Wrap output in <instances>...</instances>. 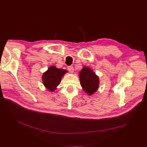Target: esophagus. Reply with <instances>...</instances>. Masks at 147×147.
Masks as SVG:
<instances>
[{
  "label": "esophagus",
  "mask_w": 147,
  "mask_h": 147,
  "mask_svg": "<svg viewBox=\"0 0 147 147\" xmlns=\"http://www.w3.org/2000/svg\"><path fill=\"white\" fill-rule=\"evenodd\" d=\"M67 70L69 72H71V73H73L74 72V67L72 66V65H70V66L67 67Z\"/></svg>",
  "instance_id": "34e87169"
}]
</instances>
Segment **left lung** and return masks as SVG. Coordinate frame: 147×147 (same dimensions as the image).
Masks as SVG:
<instances>
[{
	"instance_id": "left-lung-1",
	"label": "left lung",
	"mask_w": 147,
	"mask_h": 147,
	"mask_svg": "<svg viewBox=\"0 0 147 147\" xmlns=\"http://www.w3.org/2000/svg\"><path fill=\"white\" fill-rule=\"evenodd\" d=\"M80 80L83 89L88 95L97 90L99 85L98 77L89 67H84L79 73Z\"/></svg>"
}]
</instances>
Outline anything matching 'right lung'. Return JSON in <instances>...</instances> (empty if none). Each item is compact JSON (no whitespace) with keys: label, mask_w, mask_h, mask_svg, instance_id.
Segmentation results:
<instances>
[{"label":"right lung","mask_w":147,"mask_h":147,"mask_svg":"<svg viewBox=\"0 0 147 147\" xmlns=\"http://www.w3.org/2000/svg\"><path fill=\"white\" fill-rule=\"evenodd\" d=\"M66 70L57 68L55 66L50 67L43 74V83L49 91L53 92L61 83L62 77L66 73Z\"/></svg>","instance_id":"right-lung-1"}]
</instances>
